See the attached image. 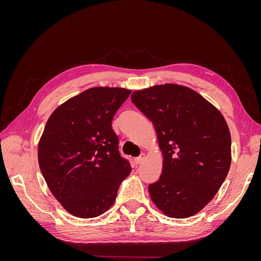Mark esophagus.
Wrapping results in <instances>:
<instances>
[{
  "instance_id": "34e87169",
  "label": "esophagus",
  "mask_w": 261,
  "mask_h": 261,
  "mask_svg": "<svg viewBox=\"0 0 261 261\" xmlns=\"http://www.w3.org/2000/svg\"><path fill=\"white\" fill-rule=\"evenodd\" d=\"M144 160H145V154H141V155H139L138 158H136L135 159V163L137 164V165H139V164H141L144 162Z\"/></svg>"
}]
</instances>
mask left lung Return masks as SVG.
Listing matches in <instances>:
<instances>
[{
	"label": "left lung",
	"instance_id": "left-lung-1",
	"mask_svg": "<svg viewBox=\"0 0 261 261\" xmlns=\"http://www.w3.org/2000/svg\"><path fill=\"white\" fill-rule=\"evenodd\" d=\"M132 102L152 122L163 153L159 180L149 185L164 215L184 219L215 197L231 165V134L223 115L199 93L165 84L137 90Z\"/></svg>",
	"mask_w": 261,
	"mask_h": 261
}]
</instances>
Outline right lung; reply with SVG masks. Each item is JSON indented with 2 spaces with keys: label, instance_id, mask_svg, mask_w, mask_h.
Masks as SVG:
<instances>
[{
  "label": "right lung",
  "instance_id": "right-lung-1",
  "mask_svg": "<svg viewBox=\"0 0 261 261\" xmlns=\"http://www.w3.org/2000/svg\"><path fill=\"white\" fill-rule=\"evenodd\" d=\"M130 90L93 87L61 105L49 117L38 160L51 193L70 215L96 218L115 201L132 171L112 129Z\"/></svg>",
  "mask_w": 261,
  "mask_h": 261
}]
</instances>
